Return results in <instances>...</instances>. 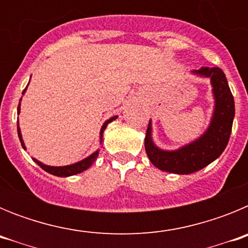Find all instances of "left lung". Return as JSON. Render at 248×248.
I'll return each mask as SVG.
<instances>
[{
	"mask_svg": "<svg viewBox=\"0 0 248 248\" xmlns=\"http://www.w3.org/2000/svg\"><path fill=\"white\" fill-rule=\"evenodd\" d=\"M194 73L211 79L215 97L214 117L205 134L194 143L175 151L160 150L154 145L151 140V123L149 122L144 143L146 154L153 165L163 171L181 175L199 171L222 154L230 140L235 117V102L226 76L217 67H202Z\"/></svg>",
	"mask_w": 248,
	"mask_h": 248,
	"instance_id": "8db88e82",
	"label": "left lung"
}]
</instances>
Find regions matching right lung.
<instances>
[{
	"instance_id": "right-lung-1",
	"label": "right lung",
	"mask_w": 248,
	"mask_h": 248,
	"mask_svg": "<svg viewBox=\"0 0 248 248\" xmlns=\"http://www.w3.org/2000/svg\"><path fill=\"white\" fill-rule=\"evenodd\" d=\"M25 92H26V89L23 91V93H25ZM19 102H21V99H19ZM17 111H18V114H19V105H18V109H17ZM115 119H117V117H113V118H110L109 120H107V122L103 124L102 129H100V141H102V139H103V131L105 130L107 125H108L109 123L113 122V120H115ZM17 131H18V138H19V140H21L22 146H23V149H26L25 144H23V140H22V135H21V130H19L18 122H17ZM98 154H99V150H97L95 153H93L91 156L85 157L84 160H82V161H79V163L72 164V165H68V166H48V165H45V164H42L41 161H38V160H36V159H33V160L36 161L37 164H38L39 166H41V168L43 169V170H45V171L49 172V174L54 175V176L65 177V176H72V175L79 174V172H83L84 170H87V169H88L89 166L94 163V160L97 159Z\"/></svg>"
}]
</instances>
